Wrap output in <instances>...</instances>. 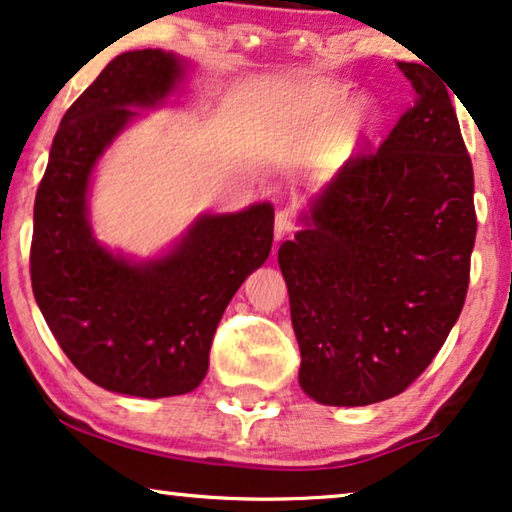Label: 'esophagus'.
I'll return each instance as SVG.
<instances>
[{
	"instance_id": "1",
	"label": "esophagus",
	"mask_w": 512,
	"mask_h": 512,
	"mask_svg": "<svg viewBox=\"0 0 512 512\" xmlns=\"http://www.w3.org/2000/svg\"><path fill=\"white\" fill-rule=\"evenodd\" d=\"M296 228H298V221H296V214H293L291 209H282V212H277V219H275V237H277V240H284V237H289Z\"/></svg>"
}]
</instances>
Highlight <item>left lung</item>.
Here are the masks:
<instances>
[{"label":"left lung","instance_id":"1","mask_svg":"<svg viewBox=\"0 0 512 512\" xmlns=\"http://www.w3.org/2000/svg\"><path fill=\"white\" fill-rule=\"evenodd\" d=\"M398 69L415 104L380 149L347 160L277 254L300 387L324 405H370L408 389L468 291L478 221L450 86L415 62Z\"/></svg>","mask_w":512,"mask_h":512}]
</instances>
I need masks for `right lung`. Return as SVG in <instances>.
I'll return each instance as SVG.
<instances>
[{"label": "right lung", "instance_id": "add662e5", "mask_svg": "<svg viewBox=\"0 0 512 512\" xmlns=\"http://www.w3.org/2000/svg\"><path fill=\"white\" fill-rule=\"evenodd\" d=\"M184 67L158 48L111 60L62 116L34 200L39 310L79 373L116 394L165 398L198 387L230 298L272 247L268 202L200 216L156 261L130 263L93 237L86 200L97 158L137 116L130 107L158 104Z\"/></svg>", "mask_w": 512, "mask_h": 512}]
</instances>
